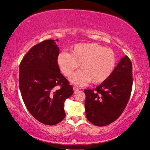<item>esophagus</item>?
<instances>
[{"label":"esophagus","instance_id":"34e87169","mask_svg":"<svg viewBox=\"0 0 150 150\" xmlns=\"http://www.w3.org/2000/svg\"><path fill=\"white\" fill-rule=\"evenodd\" d=\"M73 89H74V93H76V92H77L79 90V88H77V87H74Z\"/></svg>","mask_w":150,"mask_h":150}]
</instances>
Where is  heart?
<instances>
[{
	"instance_id": "1",
	"label": "heart",
	"mask_w": 150,
	"mask_h": 150,
	"mask_svg": "<svg viewBox=\"0 0 150 150\" xmlns=\"http://www.w3.org/2000/svg\"><path fill=\"white\" fill-rule=\"evenodd\" d=\"M71 54L61 52L57 57V64L65 76L69 77L81 65V70L71 77L70 81L83 86L91 81L100 84L106 81L115 70L116 56L113 50L96 43H82L70 48Z\"/></svg>"
}]
</instances>
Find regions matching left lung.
Returning a JSON list of instances; mask_svg holds the SVG:
<instances>
[{
    "label": "left lung",
    "mask_w": 150,
    "mask_h": 150,
    "mask_svg": "<svg viewBox=\"0 0 150 150\" xmlns=\"http://www.w3.org/2000/svg\"><path fill=\"white\" fill-rule=\"evenodd\" d=\"M132 65L122 57L111 76L93 89H85L86 117L92 124L105 126L120 117L128 104L132 87Z\"/></svg>",
    "instance_id": "1"
}]
</instances>
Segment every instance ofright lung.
Here are the masks:
<instances>
[{"mask_svg":"<svg viewBox=\"0 0 150 150\" xmlns=\"http://www.w3.org/2000/svg\"><path fill=\"white\" fill-rule=\"evenodd\" d=\"M59 54L55 41L45 40L30 49L19 67V87L25 106L37 120L49 126L65 118L64 102L74 93L60 72Z\"/></svg>","mask_w":150,"mask_h":150,"instance_id":"right-lung-1","label":"right lung"}]
</instances>
